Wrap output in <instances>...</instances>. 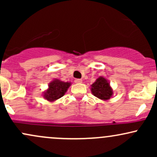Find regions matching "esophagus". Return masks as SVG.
<instances>
[{
	"label": "esophagus",
	"instance_id": "obj_1",
	"mask_svg": "<svg viewBox=\"0 0 157 157\" xmlns=\"http://www.w3.org/2000/svg\"><path fill=\"white\" fill-rule=\"evenodd\" d=\"M75 83H81L82 82V80H81V79H75Z\"/></svg>",
	"mask_w": 157,
	"mask_h": 157
}]
</instances>
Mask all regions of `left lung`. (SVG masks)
<instances>
[{"label":"left lung","mask_w":157,"mask_h":157,"mask_svg":"<svg viewBox=\"0 0 157 157\" xmlns=\"http://www.w3.org/2000/svg\"><path fill=\"white\" fill-rule=\"evenodd\" d=\"M91 86V91L94 96L100 100H108L112 97L113 89L105 77H99Z\"/></svg>","instance_id":"8db88e82"}]
</instances>
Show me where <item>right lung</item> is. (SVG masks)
<instances>
[{
  "label": "right lung",
  "mask_w": 157,
  "mask_h": 157,
  "mask_svg": "<svg viewBox=\"0 0 157 157\" xmlns=\"http://www.w3.org/2000/svg\"><path fill=\"white\" fill-rule=\"evenodd\" d=\"M71 84L70 82H63L59 79H55L49 82L48 89L43 94V97L49 102L55 101L63 96Z\"/></svg>",
  "instance_id": "right-lung-1"
}]
</instances>
